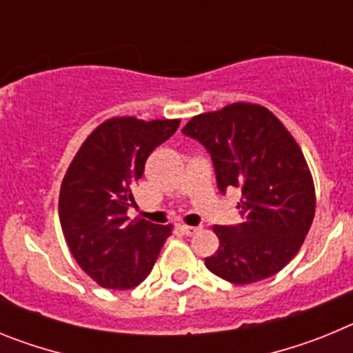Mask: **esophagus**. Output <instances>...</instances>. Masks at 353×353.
Listing matches in <instances>:
<instances>
[{"label":"esophagus","mask_w":353,"mask_h":353,"mask_svg":"<svg viewBox=\"0 0 353 353\" xmlns=\"http://www.w3.org/2000/svg\"><path fill=\"white\" fill-rule=\"evenodd\" d=\"M199 230H201L199 226H187V224H180V232H182L183 235H187V236L194 235V233H198Z\"/></svg>","instance_id":"esophagus-1"}]
</instances>
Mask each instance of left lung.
<instances>
[{
	"mask_svg": "<svg viewBox=\"0 0 353 353\" xmlns=\"http://www.w3.org/2000/svg\"><path fill=\"white\" fill-rule=\"evenodd\" d=\"M182 132L208 150L219 191L242 192V223L212 228L219 249L205 258L207 269L233 285L279 272L304 244L316 208L301 146L272 111L249 102L192 117Z\"/></svg>",
	"mask_w": 353,
	"mask_h": 353,
	"instance_id": "left-lung-1",
	"label": "left lung"
}]
</instances>
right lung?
<instances>
[{
	"label": "right lung",
	"mask_w": 353,
	"mask_h": 353,
	"mask_svg": "<svg viewBox=\"0 0 353 353\" xmlns=\"http://www.w3.org/2000/svg\"><path fill=\"white\" fill-rule=\"evenodd\" d=\"M180 120L114 117L84 139L63 176L60 223L77 265L97 285L130 290L145 281L173 226L129 221L145 162Z\"/></svg>",
	"instance_id": "1"
}]
</instances>
